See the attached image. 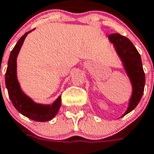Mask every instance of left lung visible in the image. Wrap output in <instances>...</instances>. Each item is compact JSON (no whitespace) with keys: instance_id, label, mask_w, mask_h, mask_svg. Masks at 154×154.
<instances>
[{"instance_id":"8db88e82","label":"left lung","mask_w":154,"mask_h":154,"mask_svg":"<svg viewBox=\"0 0 154 154\" xmlns=\"http://www.w3.org/2000/svg\"><path fill=\"white\" fill-rule=\"evenodd\" d=\"M108 38L114 44L117 54L121 59L132 85V95L127 110L122 116L123 117L132 111L139 103L144 92L146 77L142 67L141 56L133 43L126 36L119 33L110 34L108 35Z\"/></svg>"}]
</instances>
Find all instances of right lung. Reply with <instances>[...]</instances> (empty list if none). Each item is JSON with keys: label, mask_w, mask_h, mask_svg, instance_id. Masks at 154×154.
Wrapping results in <instances>:
<instances>
[{"label": "right lung", "mask_w": 154, "mask_h": 154, "mask_svg": "<svg viewBox=\"0 0 154 154\" xmlns=\"http://www.w3.org/2000/svg\"><path fill=\"white\" fill-rule=\"evenodd\" d=\"M32 30L22 35L11 51L5 73V85L8 96L14 107L24 116L36 122H48L56 116L61 106V96L51 105H44L35 103L22 91L17 76V58L24 39Z\"/></svg>", "instance_id": "add662e5"}]
</instances>
